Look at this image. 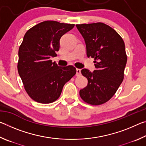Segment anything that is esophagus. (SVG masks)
Returning a JSON list of instances; mask_svg holds the SVG:
<instances>
[{
  "label": "esophagus",
  "instance_id": "esophagus-1",
  "mask_svg": "<svg viewBox=\"0 0 146 146\" xmlns=\"http://www.w3.org/2000/svg\"><path fill=\"white\" fill-rule=\"evenodd\" d=\"M76 75L77 76L81 75V70H80V69H76Z\"/></svg>",
  "mask_w": 146,
  "mask_h": 146
}]
</instances>
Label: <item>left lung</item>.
<instances>
[{
    "label": "left lung",
    "instance_id": "8db88e82",
    "mask_svg": "<svg viewBox=\"0 0 146 146\" xmlns=\"http://www.w3.org/2000/svg\"><path fill=\"white\" fill-rule=\"evenodd\" d=\"M76 26L84 39L88 57L95 58L96 68L93 72L81 70L88 83L80 90V96L90 104H102L115 95L123 81L127 62L124 42L115 29L102 23Z\"/></svg>",
    "mask_w": 146,
    "mask_h": 146
}]
</instances>
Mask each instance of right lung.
Masks as SVG:
<instances>
[{"label": "right lung", "mask_w": 146, "mask_h": 146, "mask_svg": "<svg viewBox=\"0 0 146 146\" xmlns=\"http://www.w3.org/2000/svg\"><path fill=\"white\" fill-rule=\"evenodd\" d=\"M74 26L44 21L24 35L19 49L17 68L27 93L36 102L49 104L57 100L64 84L76 74L73 66L61 67L50 60L56 56L62 36Z\"/></svg>", "instance_id": "add662e5"}]
</instances>
